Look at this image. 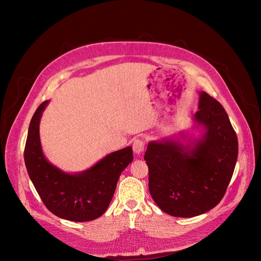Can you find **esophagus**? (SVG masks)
<instances>
[{"instance_id":"1","label":"esophagus","mask_w":261,"mask_h":261,"mask_svg":"<svg viewBox=\"0 0 261 261\" xmlns=\"http://www.w3.org/2000/svg\"><path fill=\"white\" fill-rule=\"evenodd\" d=\"M133 152L137 155L141 154L144 150V141L142 139H135L133 142Z\"/></svg>"}]
</instances>
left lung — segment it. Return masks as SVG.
Segmentation results:
<instances>
[{
	"label": "left lung",
	"instance_id": "left-lung-1",
	"mask_svg": "<svg viewBox=\"0 0 261 261\" xmlns=\"http://www.w3.org/2000/svg\"><path fill=\"white\" fill-rule=\"evenodd\" d=\"M194 121L204 134L192 146L165 139L147 144L148 189L156 204L173 217L190 218L215 207L225 195L239 142L225 109L201 92Z\"/></svg>",
	"mask_w": 261,
	"mask_h": 261
}]
</instances>
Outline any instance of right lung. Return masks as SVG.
Here are the masks:
<instances>
[{
	"label": "right lung",
	"instance_id": "add662e5",
	"mask_svg": "<svg viewBox=\"0 0 261 261\" xmlns=\"http://www.w3.org/2000/svg\"><path fill=\"white\" fill-rule=\"evenodd\" d=\"M48 100L31 120L24 146L29 176L45 206L56 216L74 222L99 218L107 210L122 171L133 160L132 147L114 152L81 173L69 174L50 164L43 155L39 123Z\"/></svg>",
	"mask_w": 261,
	"mask_h": 261
}]
</instances>
